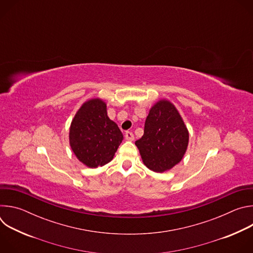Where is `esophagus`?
<instances>
[{
	"label": "esophagus",
	"mask_w": 253,
	"mask_h": 253,
	"mask_svg": "<svg viewBox=\"0 0 253 253\" xmlns=\"http://www.w3.org/2000/svg\"><path fill=\"white\" fill-rule=\"evenodd\" d=\"M125 139L129 140V141H133L134 140V134L132 132H130V131H127L125 133Z\"/></svg>",
	"instance_id": "obj_1"
}]
</instances>
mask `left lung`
I'll list each match as a JSON object with an SVG mask.
<instances>
[{"instance_id": "obj_1", "label": "left lung", "mask_w": 253, "mask_h": 253, "mask_svg": "<svg viewBox=\"0 0 253 253\" xmlns=\"http://www.w3.org/2000/svg\"><path fill=\"white\" fill-rule=\"evenodd\" d=\"M188 140L189 133L181 116L171 102L163 99L152 106L144 134L135 145L145 166L162 173L182 160Z\"/></svg>"}]
</instances>
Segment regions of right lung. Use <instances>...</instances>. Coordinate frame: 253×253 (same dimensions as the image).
<instances>
[{
  "label": "right lung",
  "mask_w": 253,
  "mask_h": 253,
  "mask_svg": "<svg viewBox=\"0 0 253 253\" xmlns=\"http://www.w3.org/2000/svg\"><path fill=\"white\" fill-rule=\"evenodd\" d=\"M70 146L86 166L97 168L109 163L123 140L117 124L107 115L106 103L99 99L86 101L72 120Z\"/></svg>",
  "instance_id": "1"
}]
</instances>
